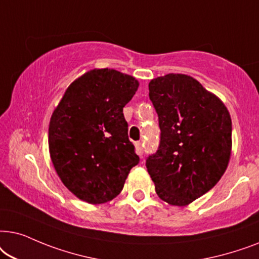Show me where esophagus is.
Returning a JSON list of instances; mask_svg holds the SVG:
<instances>
[{"mask_svg": "<svg viewBox=\"0 0 259 259\" xmlns=\"http://www.w3.org/2000/svg\"><path fill=\"white\" fill-rule=\"evenodd\" d=\"M135 148H136V153L142 156L143 155V143L142 142H136L135 143Z\"/></svg>", "mask_w": 259, "mask_h": 259, "instance_id": "obj_1", "label": "esophagus"}]
</instances>
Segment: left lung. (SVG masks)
I'll return each mask as SVG.
<instances>
[{
    "label": "left lung",
    "mask_w": 259,
    "mask_h": 259,
    "mask_svg": "<svg viewBox=\"0 0 259 259\" xmlns=\"http://www.w3.org/2000/svg\"><path fill=\"white\" fill-rule=\"evenodd\" d=\"M158 116L160 146L146 165L158 198L187 206L225 173L232 122L225 104L191 75L169 73L149 82Z\"/></svg>",
    "instance_id": "8db88e82"
}]
</instances>
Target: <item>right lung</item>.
I'll return each mask as SVG.
<instances>
[{
  "label": "right lung",
  "mask_w": 259,
  "mask_h": 259,
  "mask_svg": "<svg viewBox=\"0 0 259 259\" xmlns=\"http://www.w3.org/2000/svg\"><path fill=\"white\" fill-rule=\"evenodd\" d=\"M139 85L129 74L95 68L68 86L52 113V163L68 191L82 201H111L139 163L123 115Z\"/></svg>",
  "instance_id": "right-lung-1"
}]
</instances>
